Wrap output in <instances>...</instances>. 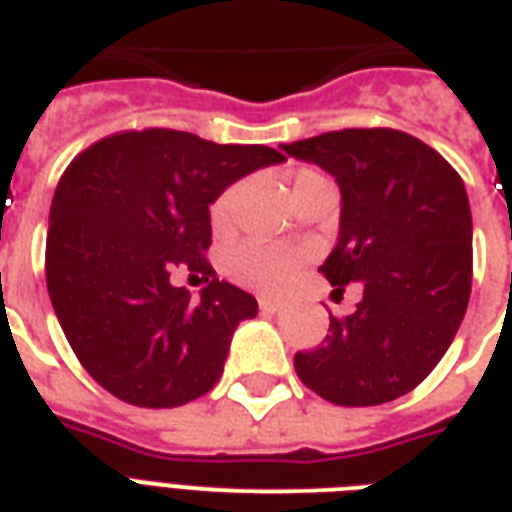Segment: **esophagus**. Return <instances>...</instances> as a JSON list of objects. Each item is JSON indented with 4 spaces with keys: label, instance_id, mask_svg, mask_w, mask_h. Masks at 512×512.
Returning <instances> with one entry per match:
<instances>
[{
    "label": "esophagus",
    "instance_id": "obj_1",
    "mask_svg": "<svg viewBox=\"0 0 512 512\" xmlns=\"http://www.w3.org/2000/svg\"><path fill=\"white\" fill-rule=\"evenodd\" d=\"M257 305H260V311L263 313H276L281 308V300H276V297H260Z\"/></svg>",
    "mask_w": 512,
    "mask_h": 512
}]
</instances>
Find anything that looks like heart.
<instances>
[{
  "label": "heart",
  "mask_w": 512,
  "mask_h": 512,
  "mask_svg": "<svg viewBox=\"0 0 512 512\" xmlns=\"http://www.w3.org/2000/svg\"><path fill=\"white\" fill-rule=\"evenodd\" d=\"M329 183L324 172L313 170V167H300L292 175V188L300 193L308 185ZM244 183L228 185L225 191L217 193V199L209 207V220L215 225V231H228L236 217ZM300 263V252L292 247H281V244H265V241H241L231 247L223 257L225 273L233 281H239L244 287L257 289V292H281L287 287Z\"/></svg>",
  "instance_id": "heart-1"
}]
</instances>
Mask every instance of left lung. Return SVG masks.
Segmentation results:
<instances>
[{
  "label": "left lung",
  "mask_w": 512,
  "mask_h": 512,
  "mask_svg": "<svg viewBox=\"0 0 512 512\" xmlns=\"http://www.w3.org/2000/svg\"><path fill=\"white\" fill-rule=\"evenodd\" d=\"M335 175L340 239L319 271L356 311L329 316L319 348L295 353L303 385L337 406H377L428 377L468 311L473 220L444 156L401 130H337L281 146ZM335 289V292H337Z\"/></svg>",
  "instance_id": "8db88e82"
}]
</instances>
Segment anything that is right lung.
I'll return each mask as SVG.
<instances>
[{
    "label": "right lung",
    "mask_w": 512,
    "mask_h": 512,
    "mask_svg": "<svg viewBox=\"0 0 512 512\" xmlns=\"http://www.w3.org/2000/svg\"><path fill=\"white\" fill-rule=\"evenodd\" d=\"M284 162L268 146H217L177 130L116 132L60 177L44 273L79 364L127 404L172 409L215 388L257 300L220 281L207 255L209 204L249 172ZM208 281L201 301L169 276Z\"/></svg>",
    "instance_id": "right-lung-1"
}]
</instances>
